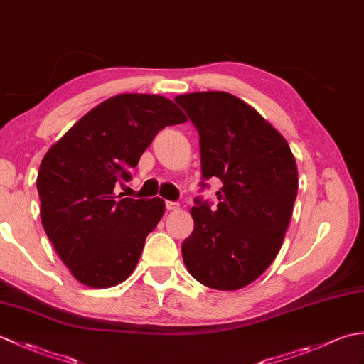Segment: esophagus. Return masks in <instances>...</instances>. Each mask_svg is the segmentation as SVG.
<instances>
[{"instance_id": "esophagus-1", "label": "esophagus", "mask_w": 364, "mask_h": 364, "mask_svg": "<svg viewBox=\"0 0 364 364\" xmlns=\"http://www.w3.org/2000/svg\"><path fill=\"white\" fill-rule=\"evenodd\" d=\"M166 206H167L168 211H178V210H180V205H178L176 202H167Z\"/></svg>"}]
</instances>
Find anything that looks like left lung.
Masks as SVG:
<instances>
[{"instance_id":"8db88e82","label":"left lung","mask_w":364,"mask_h":364,"mask_svg":"<svg viewBox=\"0 0 364 364\" xmlns=\"http://www.w3.org/2000/svg\"><path fill=\"white\" fill-rule=\"evenodd\" d=\"M175 102L200 134L203 180L223 184L215 210L200 198L191 208L194 231L181 245L183 261L208 288H245L283 245L299 188L296 158L286 139L235 95L194 92Z\"/></svg>"}]
</instances>
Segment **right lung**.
<instances>
[{
	"mask_svg": "<svg viewBox=\"0 0 364 364\" xmlns=\"http://www.w3.org/2000/svg\"><path fill=\"white\" fill-rule=\"evenodd\" d=\"M172 100L119 94L75 123L41 162V219L70 274L89 288H111L133 274L145 239L166 211L164 200L123 198L129 181L162 128L186 122Z\"/></svg>",
	"mask_w": 364,
	"mask_h": 364,
	"instance_id": "add662e5",
	"label": "right lung"
}]
</instances>
